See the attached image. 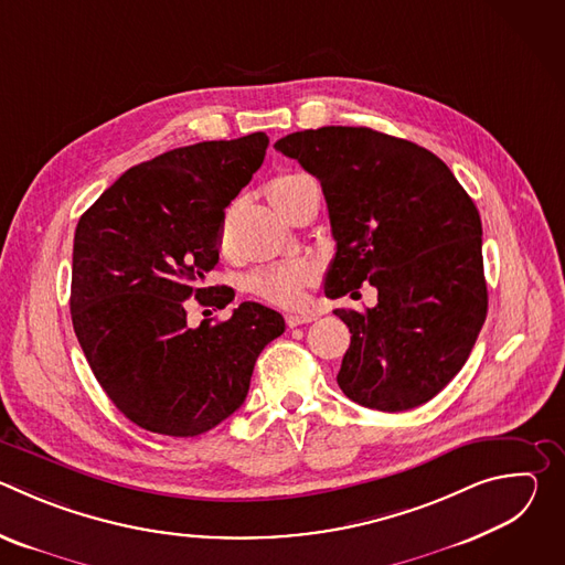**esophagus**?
<instances>
[{
    "label": "esophagus",
    "instance_id": "esophagus-1",
    "mask_svg": "<svg viewBox=\"0 0 565 565\" xmlns=\"http://www.w3.org/2000/svg\"><path fill=\"white\" fill-rule=\"evenodd\" d=\"M315 319H317V315H312V312H290V315H286V324L290 329H295L301 324H310V321H315Z\"/></svg>",
    "mask_w": 565,
    "mask_h": 565
}]
</instances>
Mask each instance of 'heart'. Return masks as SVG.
<instances>
[{"label":"heart","instance_id":"heart-1","mask_svg":"<svg viewBox=\"0 0 565 565\" xmlns=\"http://www.w3.org/2000/svg\"><path fill=\"white\" fill-rule=\"evenodd\" d=\"M308 183H312L310 177L299 172H286L275 177L268 183L266 192L270 203L284 214ZM312 277H315V270L308 262H279V264L255 270L248 277V288L250 292H255L257 297L270 303L290 308L303 299L306 286L312 281Z\"/></svg>","mask_w":565,"mask_h":565}]
</instances>
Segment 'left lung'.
<instances>
[{
  "label": "left lung",
  "mask_w": 565,
  "mask_h": 565,
  "mask_svg": "<svg viewBox=\"0 0 565 565\" xmlns=\"http://www.w3.org/2000/svg\"><path fill=\"white\" fill-rule=\"evenodd\" d=\"M277 151L321 183L338 244L324 292L377 303L333 310L351 331L338 384L377 412H407L467 362L488 315L480 214L429 149L369 127L284 136Z\"/></svg>",
  "instance_id": "1"
}]
</instances>
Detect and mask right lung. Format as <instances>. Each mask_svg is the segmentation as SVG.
<instances>
[{"instance_id": "add662e5", "label": "right lung", "mask_w": 565, "mask_h": 565, "mask_svg": "<svg viewBox=\"0 0 565 565\" xmlns=\"http://www.w3.org/2000/svg\"><path fill=\"white\" fill-rule=\"evenodd\" d=\"M268 136L205 140L127 170L73 238L71 319L87 362L134 425L177 438L210 431L248 395L284 317L244 301L225 321L188 324L185 301L225 308L227 286L196 288L218 264L225 207L262 168Z\"/></svg>"}]
</instances>
